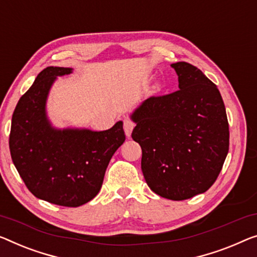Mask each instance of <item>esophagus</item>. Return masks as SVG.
<instances>
[{
  "label": "esophagus",
  "instance_id": "esophagus-1",
  "mask_svg": "<svg viewBox=\"0 0 257 257\" xmlns=\"http://www.w3.org/2000/svg\"><path fill=\"white\" fill-rule=\"evenodd\" d=\"M134 127H135V123H134V122L130 120V118H128V117H124L123 118L124 133H125V135H127L128 139L130 137V135H132V132H133Z\"/></svg>",
  "mask_w": 257,
  "mask_h": 257
}]
</instances>
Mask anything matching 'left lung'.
<instances>
[{"mask_svg": "<svg viewBox=\"0 0 257 257\" xmlns=\"http://www.w3.org/2000/svg\"><path fill=\"white\" fill-rule=\"evenodd\" d=\"M179 90L152 95L132 115V137L142 148V172L148 186L173 201L208 190L226 159L229 132L219 90L200 69L172 64Z\"/></svg>", "mask_w": 257, "mask_h": 257, "instance_id": "1", "label": "left lung"}]
</instances>
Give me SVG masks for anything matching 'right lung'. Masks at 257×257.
Wrapping results in <instances>:
<instances>
[{"mask_svg":"<svg viewBox=\"0 0 257 257\" xmlns=\"http://www.w3.org/2000/svg\"><path fill=\"white\" fill-rule=\"evenodd\" d=\"M71 68L47 67L22 95L11 120L10 155L25 186L40 200L62 206L83 205L99 193L112 156L123 144V123L105 132L54 129L46 99L56 76Z\"/></svg>","mask_w":257,"mask_h":257,"instance_id":"add662e5","label":"right lung"}]
</instances>
